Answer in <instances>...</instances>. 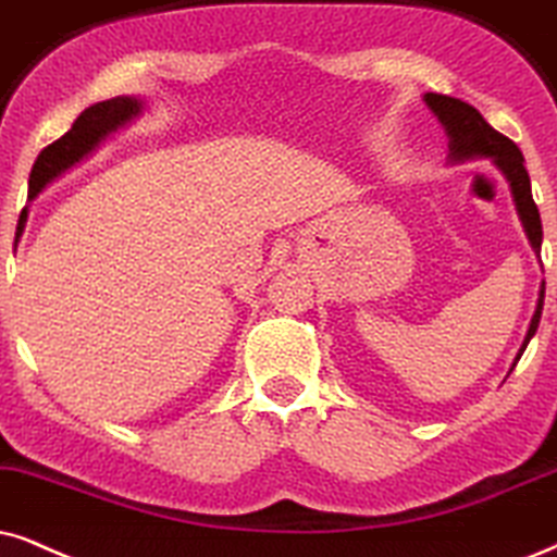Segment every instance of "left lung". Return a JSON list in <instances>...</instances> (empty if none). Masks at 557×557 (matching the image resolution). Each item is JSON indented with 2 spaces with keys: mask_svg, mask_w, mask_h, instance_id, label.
<instances>
[{
  "mask_svg": "<svg viewBox=\"0 0 557 557\" xmlns=\"http://www.w3.org/2000/svg\"><path fill=\"white\" fill-rule=\"evenodd\" d=\"M424 100L440 123L445 125L447 136H449V159L453 161H462V159H494V164L502 169L504 177L509 180L511 185V195L513 202H517L519 218H522L527 236H530V244L534 249V255H540L542 246V221H540V210L532 200V185H530V174L524 169V157L519 151V146L513 144L511 138H506L504 133H498L491 128L488 123L483 121V115L478 112L473 104L455 100V97L447 95H434V91H426ZM542 302H545V283L540 287V298H537V308H534L530 331H527L522 349H519L517 360L522 357V351L527 349V344L534 336V331L540 326V315H542Z\"/></svg>",
  "mask_w": 557,
  "mask_h": 557,
  "instance_id": "left-lung-1",
  "label": "left lung"
}]
</instances>
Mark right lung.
I'll return each instance as SVG.
<instances>
[{"mask_svg":"<svg viewBox=\"0 0 557 557\" xmlns=\"http://www.w3.org/2000/svg\"><path fill=\"white\" fill-rule=\"evenodd\" d=\"M138 112H140V100H136V97H112V100L97 102L84 110L74 121L72 128L38 153V159H35V164L30 169V182H27V197L38 195L48 182L59 177L61 172H66L69 166H74L82 157H87V153L95 149L108 133L115 131L117 125H123L125 121H131V117L138 115ZM25 221H27V210L20 213L17 238L23 234Z\"/></svg>","mask_w":557,"mask_h":557,"instance_id":"obj_1","label":"right lung"}]
</instances>
